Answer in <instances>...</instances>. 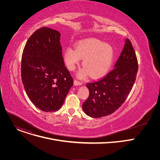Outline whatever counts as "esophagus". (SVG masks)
<instances>
[{
  "label": "esophagus",
  "instance_id": "1",
  "mask_svg": "<svg viewBox=\"0 0 160 160\" xmlns=\"http://www.w3.org/2000/svg\"><path fill=\"white\" fill-rule=\"evenodd\" d=\"M74 84H75V85H82V82H79V81L77 80H74Z\"/></svg>",
  "mask_w": 160,
  "mask_h": 160
}]
</instances>
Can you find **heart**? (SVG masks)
Returning a JSON list of instances; mask_svg holds the SVG:
<instances>
[{"mask_svg": "<svg viewBox=\"0 0 160 160\" xmlns=\"http://www.w3.org/2000/svg\"><path fill=\"white\" fill-rule=\"evenodd\" d=\"M113 49L111 45L95 38H89L78 42L76 49L69 47L66 49L64 59L67 68L71 71L75 69L81 60L85 68L80 72V77L88 73L93 78L104 75L111 64Z\"/></svg>", "mask_w": 160, "mask_h": 160, "instance_id": "b5f03b06", "label": "heart"}]
</instances>
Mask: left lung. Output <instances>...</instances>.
Returning <instances> with one entry per match:
<instances>
[{"label": "left lung", "mask_w": 160, "mask_h": 160, "mask_svg": "<svg viewBox=\"0 0 160 160\" xmlns=\"http://www.w3.org/2000/svg\"><path fill=\"white\" fill-rule=\"evenodd\" d=\"M138 71L135 52L127 39L115 68L101 79L87 83L89 96L82 104L86 115L101 118L117 110L129 95Z\"/></svg>", "instance_id": "1"}]
</instances>
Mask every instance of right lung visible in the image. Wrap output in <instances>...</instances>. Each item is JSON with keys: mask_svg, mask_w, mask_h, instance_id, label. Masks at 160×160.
Returning <instances> with one entry per match:
<instances>
[{"mask_svg": "<svg viewBox=\"0 0 160 160\" xmlns=\"http://www.w3.org/2000/svg\"><path fill=\"white\" fill-rule=\"evenodd\" d=\"M60 33L48 27L36 30L22 54L21 73L28 97L45 112L59 109L73 85L64 65Z\"/></svg>", "mask_w": 160, "mask_h": 160, "instance_id": "obj_1", "label": "right lung"}]
</instances>
